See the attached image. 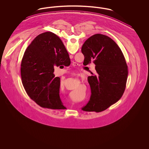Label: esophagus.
Instances as JSON below:
<instances>
[{"instance_id":"esophagus-1","label":"esophagus","mask_w":149,"mask_h":149,"mask_svg":"<svg viewBox=\"0 0 149 149\" xmlns=\"http://www.w3.org/2000/svg\"><path fill=\"white\" fill-rule=\"evenodd\" d=\"M76 64H77V63H73L72 65H76Z\"/></svg>"}]
</instances>
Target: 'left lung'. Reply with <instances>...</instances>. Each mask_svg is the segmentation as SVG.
<instances>
[{
  "instance_id": "left-lung-1",
  "label": "left lung",
  "mask_w": 149,
  "mask_h": 149,
  "mask_svg": "<svg viewBox=\"0 0 149 149\" xmlns=\"http://www.w3.org/2000/svg\"><path fill=\"white\" fill-rule=\"evenodd\" d=\"M83 65L93 63L97 75L88 77L91 96L82 108L100 112L118 102L125 92L128 67L118 45L107 36L95 34L88 38L81 47Z\"/></svg>"
}]
</instances>
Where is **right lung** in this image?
<instances>
[{
    "label": "right lung",
    "mask_w": 149,
    "mask_h": 149,
    "mask_svg": "<svg viewBox=\"0 0 149 149\" xmlns=\"http://www.w3.org/2000/svg\"><path fill=\"white\" fill-rule=\"evenodd\" d=\"M70 63L68 52L57 36L51 32L37 36L22 60V82L29 97L43 108L66 109L59 95L60 78L55 77L54 66H68Z\"/></svg>",
    "instance_id": "1"
}]
</instances>
